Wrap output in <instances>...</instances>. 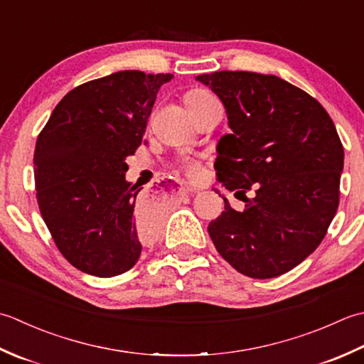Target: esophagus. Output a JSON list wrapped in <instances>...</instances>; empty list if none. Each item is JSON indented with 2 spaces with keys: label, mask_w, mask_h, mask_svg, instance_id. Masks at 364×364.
<instances>
[{
  "label": "esophagus",
  "mask_w": 364,
  "mask_h": 364,
  "mask_svg": "<svg viewBox=\"0 0 364 364\" xmlns=\"http://www.w3.org/2000/svg\"><path fill=\"white\" fill-rule=\"evenodd\" d=\"M179 193H181V195H193V193H195V190H193L191 187H185V185H183V187L179 188Z\"/></svg>",
  "instance_id": "esophagus-1"
}]
</instances>
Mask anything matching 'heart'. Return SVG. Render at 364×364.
I'll list each match as a JSON object with an SVG mask.
<instances>
[{
  "label": "heart",
  "mask_w": 364,
  "mask_h": 364,
  "mask_svg": "<svg viewBox=\"0 0 364 364\" xmlns=\"http://www.w3.org/2000/svg\"><path fill=\"white\" fill-rule=\"evenodd\" d=\"M183 100H185V105L188 107V109H191V108H196L199 105H204V103L213 100V97L209 92L204 91V89H191V91L185 94ZM185 169H187L188 174L195 176L198 173V165L193 161H187L185 163Z\"/></svg>",
  "instance_id": "1"
}]
</instances>
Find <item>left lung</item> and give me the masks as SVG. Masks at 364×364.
Listing matches in <instances>:
<instances>
[{"instance_id": "obj_1", "label": "left lung", "mask_w": 364, "mask_h": 364, "mask_svg": "<svg viewBox=\"0 0 364 364\" xmlns=\"http://www.w3.org/2000/svg\"><path fill=\"white\" fill-rule=\"evenodd\" d=\"M196 80L226 108L231 133L220 138L213 166L245 203L234 210L223 196L210 239L242 275H283L321 245L338 210L344 149L335 124L314 97L275 75L221 70Z\"/></svg>"}]
</instances>
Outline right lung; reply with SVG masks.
<instances>
[{"mask_svg":"<svg viewBox=\"0 0 364 364\" xmlns=\"http://www.w3.org/2000/svg\"><path fill=\"white\" fill-rule=\"evenodd\" d=\"M171 73L121 70L72 89L37 136L36 196L58 250L78 270H130L157 235L160 207L125 181Z\"/></svg>","mask_w":364,"mask_h":364,"instance_id":"right-lung-1","label":"right lung"}]
</instances>
